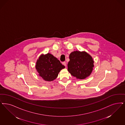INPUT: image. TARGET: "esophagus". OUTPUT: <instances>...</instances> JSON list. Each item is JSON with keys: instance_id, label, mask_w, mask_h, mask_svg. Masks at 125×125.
<instances>
[{"instance_id": "1", "label": "esophagus", "mask_w": 125, "mask_h": 125, "mask_svg": "<svg viewBox=\"0 0 125 125\" xmlns=\"http://www.w3.org/2000/svg\"><path fill=\"white\" fill-rule=\"evenodd\" d=\"M62 64L64 65H65V66H66V63L65 62H63V63H62Z\"/></svg>"}]
</instances>
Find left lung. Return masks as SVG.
<instances>
[{
  "instance_id": "8db88e82",
  "label": "left lung",
  "mask_w": 125,
  "mask_h": 125,
  "mask_svg": "<svg viewBox=\"0 0 125 125\" xmlns=\"http://www.w3.org/2000/svg\"><path fill=\"white\" fill-rule=\"evenodd\" d=\"M68 71L77 79L83 80L91 74L94 67L92 56L85 51H73L69 55Z\"/></svg>"
}]
</instances>
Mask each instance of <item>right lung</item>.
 <instances>
[{
	"instance_id": "right-lung-1",
	"label": "right lung",
	"mask_w": 125,
	"mask_h": 125,
	"mask_svg": "<svg viewBox=\"0 0 125 125\" xmlns=\"http://www.w3.org/2000/svg\"><path fill=\"white\" fill-rule=\"evenodd\" d=\"M35 68L39 75L44 80L52 81L57 78L60 71L65 66L53 55L48 53L40 55L37 60Z\"/></svg>"
}]
</instances>
